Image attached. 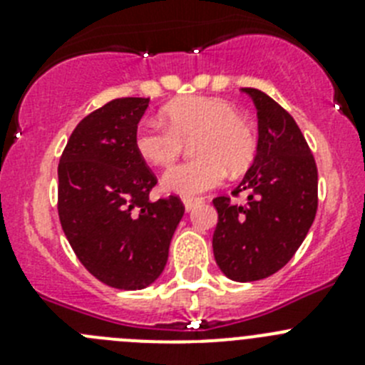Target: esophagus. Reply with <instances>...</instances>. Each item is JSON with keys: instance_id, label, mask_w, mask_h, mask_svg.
<instances>
[{"instance_id": "34e87169", "label": "esophagus", "mask_w": 365, "mask_h": 365, "mask_svg": "<svg viewBox=\"0 0 365 365\" xmlns=\"http://www.w3.org/2000/svg\"><path fill=\"white\" fill-rule=\"evenodd\" d=\"M182 202H185L186 212H190V210H193L195 206L201 205L202 199H201V197H182Z\"/></svg>"}]
</instances>
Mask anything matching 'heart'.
Instances as JSON below:
<instances>
[{"mask_svg":"<svg viewBox=\"0 0 365 365\" xmlns=\"http://www.w3.org/2000/svg\"><path fill=\"white\" fill-rule=\"evenodd\" d=\"M166 124L144 120L135 131V148L146 163L170 166L192 144L197 159L170 168L163 177L164 190L179 195H197L215 188L232 172H243L256 155L257 138L252 125L237 109L221 98L186 96L164 108Z\"/></svg>","mask_w":365,"mask_h":365,"instance_id":"heart-1","label":"heart"}]
</instances>
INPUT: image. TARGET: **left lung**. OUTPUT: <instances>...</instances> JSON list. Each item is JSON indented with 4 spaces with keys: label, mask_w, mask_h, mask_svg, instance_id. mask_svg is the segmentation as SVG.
Wrapping results in <instances>:
<instances>
[{
    "label": "left lung",
    "mask_w": 365,
    "mask_h": 365,
    "mask_svg": "<svg viewBox=\"0 0 365 365\" xmlns=\"http://www.w3.org/2000/svg\"><path fill=\"white\" fill-rule=\"evenodd\" d=\"M257 109V151L240 186L245 206L215 197L214 256L234 282H257L285 267L303 243L318 208V170L294 118L259 89L243 87Z\"/></svg>",
    "instance_id": "8db88e82"
}]
</instances>
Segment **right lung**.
I'll use <instances>...</instances> for the list:
<instances>
[{
  "label": "right lung",
  "mask_w": 365,
  "mask_h": 365,
  "mask_svg": "<svg viewBox=\"0 0 365 365\" xmlns=\"http://www.w3.org/2000/svg\"><path fill=\"white\" fill-rule=\"evenodd\" d=\"M150 98H115L71 133L58 164V215L83 267L122 291L163 274L170 241L185 214L177 195L150 201L157 185L135 148Z\"/></svg>",
  "instance_id": "right-lung-1"
}]
</instances>
